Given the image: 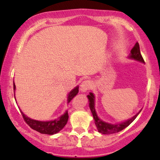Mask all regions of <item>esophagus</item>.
<instances>
[{
    "mask_svg": "<svg viewBox=\"0 0 160 160\" xmlns=\"http://www.w3.org/2000/svg\"><path fill=\"white\" fill-rule=\"evenodd\" d=\"M92 88V82L90 80H84L80 85V90L82 92H87Z\"/></svg>",
    "mask_w": 160,
    "mask_h": 160,
    "instance_id": "1",
    "label": "esophagus"
}]
</instances>
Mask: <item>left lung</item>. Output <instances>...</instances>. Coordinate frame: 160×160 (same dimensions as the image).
I'll list each match as a JSON object with an SVG mask.
<instances>
[{
  "instance_id": "8db88e82",
  "label": "left lung",
  "mask_w": 160,
  "mask_h": 160,
  "mask_svg": "<svg viewBox=\"0 0 160 160\" xmlns=\"http://www.w3.org/2000/svg\"><path fill=\"white\" fill-rule=\"evenodd\" d=\"M128 57L132 59H135V60L138 61V62H141L144 63V59H143L142 56L141 52H140V49H139V45L138 42L135 43V45L134 46V47L132 48L131 50V53ZM88 98L89 100V107L90 111H91L92 114H93V119H94L95 125H96L98 131L101 133L104 134V135H109V134H113V133H117V132H121L122 130L125 129L126 127H128V125L136 118L137 116L138 115V114L140 113V111L138 113H137L135 116H133L132 118H131L128 120L125 121V122H122V123H118V124H110L108 123V122H103L101 119L99 118V117L97 114L96 111H95V99H94V95L92 92H90V94L88 95Z\"/></svg>"
}]
</instances>
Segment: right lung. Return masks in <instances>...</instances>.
I'll return each instance as SVG.
<instances>
[{
	"label": "right lung",
	"mask_w": 160,
	"mask_h": 160,
	"mask_svg": "<svg viewBox=\"0 0 160 160\" xmlns=\"http://www.w3.org/2000/svg\"><path fill=\"white\" fill-rule=\"evenodd\" d=\"M15 90V85L14 83V90ZM79 92V87H76L74 89H72L69 93L67 101L69 103ZM22 117H23L25 122L28 124L32 129L37 131L42 134H46V135H54L58 133L59 131H61L64 128L68 121L69 115L68 111H66L62 115H61L59 118H56L53 121H49V122H42V121L34 120L27 117L25 114L22 111Z\"/></svg>",
	"instance_id": "obj_1"
}]
</instances>
